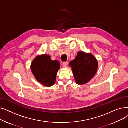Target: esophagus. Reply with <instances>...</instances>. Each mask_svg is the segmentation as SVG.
Returning <instances> with one entry per match:
<instances>
[{
    "label": "esophagus",
    "instance_id": "obj_1",
    "mask_svg": "<svg viewBox=\"0 0 128 128\" xmlns=\"http://www.w3.org/2000/svg\"><path fill=\"white\" fill-rule=\"evenodd\" d=\"M68 62H64L63 63V66L64 67H65V68H67L68 67Z\"/></svg>",
    "mask_w": 128,
    "mask_h": 128
}]
</instances>
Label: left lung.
<instances>
[{
  "mask_svg": "<svg viewBox=\"0 0 128 128\" xmlns=\"http://www.w3.org/2000/svg\"><path fill=\"white\" fill-rule=\"evenodd\" d=\"M77 84L82 85L89 82L95 76L98 68V61L90 53L80 51L75 58L69 64Z\"/></svg>",
  "mask_w": 128,
  "mask_h": 128,
  "instance_id": "8db88e82",
  "label": "left lung"
}]
</instances>
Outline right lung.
Instances as JSON below:
<instances>
[{
  "label": "right lung",
  "instance_id": "add662e5",
  "mask_svg": "<svg viewBox=\"0 0 128 128\" xmlns=\"http://www.w3.org/2000/svg\"><path fill=\"white\" fill-rule=\"evenodd\" d=\"M60 63L52 60L51 56L44 54L37 56L31 63L30 69L37 81L45 86L54 84Z\"/></svg>",
  "mask_w": 128,
  "mask_h": 128
}]
</instances>
